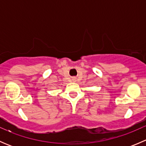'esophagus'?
Wrapping results in <instances>:
<instances>
[{
  "mask_svg": "<svg viewBox=\"0 0 146 146\" xmlns=\"http://www.w3.org/2000/svg\"><path fill=\"white\" fill-rule=\"evenodd\" d=\"M72 81H73V82H76V78H75V77L72 78Z\"/></svg>",
  "mask_w": 146,
  "mask_h": 146,
  "instance_id": "34e87169",
  "label": "esophagus"
}]
</instances>
